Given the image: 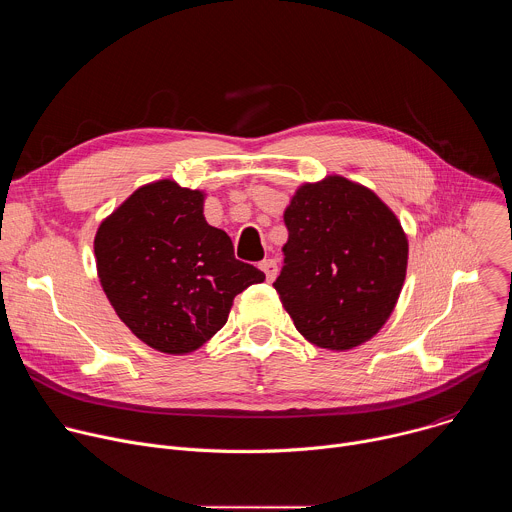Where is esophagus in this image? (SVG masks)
Returning a JSON list of instances; mask_svg holds the SVG:
<instances>
[{
  "label": "esophagus",
  "mask_w": 512,
  "mask_h": 512,
  "mask_svg": "<svg viewBox=\"0 0 512 512\" xmlns=\"http://www.w3.org/2000/svg\"><path fill=\"white\" fill-rule=\"evenodd\" d=\"M259 267H261V271L265 273L267 281H273V279H275V275H277V263H275V259H263V261L259 263Z\"/></svg>",
  "instance_id": "1"
}]
</instances>
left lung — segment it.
I'll return each instance as SVG.
<instances>
[{
	"label": "left lung",
	"mask_w": 512,
	"mask_h": 512,
	"mask_svg": "<svg viewBox=\"0 0 512 512\" xmlns=\"http://www.w3.org/2000/svg\"><path fill=\"white\" fill-rule=\"evenodd\" d=\"M287 243L273 287L298 332L328 350L371 340L389 320L409 245L393 210L342 176L304 184L283 212Z\"/></svg>",
	"instance_id": "1"
}]
</instances>
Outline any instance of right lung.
Here are the masks:
<instances>
[{"label": "right lung", "instance_id": "add662e5", "mask_svg": "<svg viewBox=\"0 0 512 512\" xmlns=\"http://www.w3.org/2000/svg\"><path fill=\"white\" fill-rule=\"evenodd\" d=\"M204 192L158 180L137 188L95 235L97 273L121 322L166 354L200 348L233 300L265 273L235 259L231 237L204 218Z\"/></svg>", "mask_w": 512, "mask_h": 512}]
</instances>
